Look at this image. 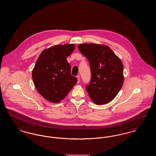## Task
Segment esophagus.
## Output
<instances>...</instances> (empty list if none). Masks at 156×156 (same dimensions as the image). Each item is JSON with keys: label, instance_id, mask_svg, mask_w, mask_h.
Here are the masks:
<instances>
[{"label": "esophagus", "instance_id": "34e87169", "mask_svg": "<svg viewBox=\"0 0 156 156\" xmlns=\"http://www.w3.org/2000/svg\"><path fill=\"white\" fill-rule=\"evenodd\" d=\"M76 78H77V79H78V82L79 83L80 81V75H77V76H76Z\"/></svg>", "mask_w": 156, "mask_h": 156}]
</instances>
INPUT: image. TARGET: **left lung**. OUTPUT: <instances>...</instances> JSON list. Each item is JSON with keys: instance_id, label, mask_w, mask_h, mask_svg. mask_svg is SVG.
I'll return each instance as SVG.
<instances>
[{"instance_id": "obj_1", "label": "left lung", "mask_w": 156, "mask_h": 156, "mask_svg": "<svg viewBox=\"0 0 156 156\" xmlns=\"http://www.w3.org/2000/svg\"><path fill=\"white\" fill-rule=\"evenodd\" d=\"M78 48L89 61L91 79L85 88L90 98L98 105L110 102L124 81L122 61L105 45L80 44Z\"/></svg>"}]
</instances>
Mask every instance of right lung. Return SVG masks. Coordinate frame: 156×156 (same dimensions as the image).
Returning <instances> with one entry per match:
<instances>
[{"label":"right lung","instance_id":"obj_1","mask_svg":"<svg viewBox=\"0 0 156 156\" xmlns=\"http://www.w3.org/2000/svg\"><path fill=\"white\" fill-rule=\"evenodd\" d=\"M75 48L73 44L55 45L43 51L37 59L32 78L37 91L49 102H59L77 82L67 60Z\"/></svg>","mask_w":156,"mask_h":156}]
</instances>
